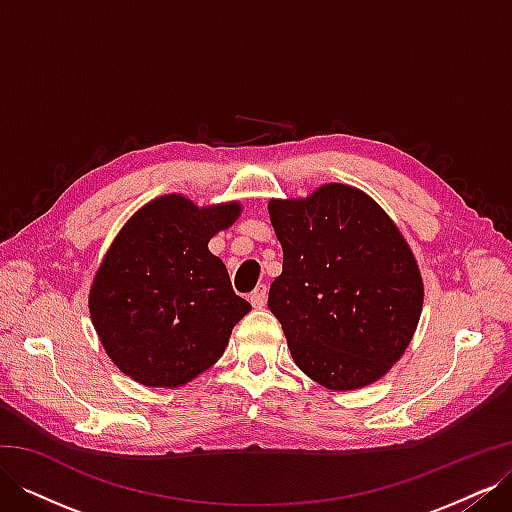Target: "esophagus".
<instances>
[{"label": "esophagus", "mask_w": 512, "mask_h": 512, "mask_svg": "<svg viewBox=\"0 0 512 512\" xmlns=\"http://www.w3.org/2000/svg\"><path fill=\"white\" fill-rule=\"evenodd\" d=\"M267 294H269L267 284H258V286L254 288V292L250 294V303H252L256 309L265 307V303H267Z\"/></svg>", "instance_id": "obj_1"}]
</instances>
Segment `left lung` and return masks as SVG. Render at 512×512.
I'll use <instances>...</instances> for the list:
<instances>
[{"instance_id": "left-lung-1", "label": "left lung", "mask_w": 512, "mask_h": 512, "mask_svg": "<svg viewBox=\"0 0 512 512\" xmlns=\"http://www.w3.org/2000/svg\"><path fill=\"white\" fill-rule=\"evenodd\" d=\"M282 275L269 309L294 363L331 391L361 389L406 352L423 280L397 226L374 200L329 183L301 200H271Z\"/></svg>"}]
</instances>
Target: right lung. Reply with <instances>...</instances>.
<instances>
[{
	"mask_svg": "<svg viewBox=\"0 0 512 512\" xmlns=\"http://www.w3.org/2000/svg\"><path fill=\"white\" fill-rule=\"evenodd\" d=\"M237 203L198 209L170 194L123 226L89 292V314L113 363L145 386L175 389L226 350L252 305L230 284L209 239L237 220Z\"/></svg>",
	"mask_w": 512,
	"mask_h": 512,
	"instance_id": "add662e5",
	"label": "right lung"
}]
</instances>
